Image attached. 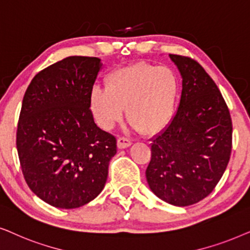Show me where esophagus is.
Wrapping results in <instances>:
<instances>
[{
  "label": "esophagus",
  "instance_id": "esophagus-1",
  "mask_svg": "<svg viewBox=\"0 0 250 250\" xmlns=\"http://www.w3.org/2000/svg\"><path fill=\"white\" fill-rule=\"evenodd\" d=\"M131 145L130 139L125 138V137H119L118 138V147L119 148H125L129 147Z\"/></svg>",
  "mask_w": 250,
  "mask_h": 250
}]
</instances>
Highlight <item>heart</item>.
<instances>
[{
  "label": "heart",
  "mask_w": 250,
  "mask_h": 250,
  "mask_svg": "<svg viewBox=\"0 0 250 250\" xmlns=\"http://www.w3.org/2000/svg\"><path fill=\"white\" fill-rule=\"evenodd\" d=\"M105 84L106 89L95 86L90 94L91 112L105 130L122 119L125 107L132 127L146 135L160 131L171 120L178 82L170 68L139 62L114 69Z\"/></svg>",
  "instance_id": "1"
}]
</instances>
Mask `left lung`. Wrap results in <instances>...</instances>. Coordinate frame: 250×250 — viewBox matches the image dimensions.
I'll use <instances>...</instances> for the list:
<instances>
[{"mask_svg":"<svg viewBox=\"0 0 250 250\" xmlns=\"http://www.w3.org/2000/svg\"><path fill=\"white\" fill-rule=\"evenodd\" d=\"M169 57L181 72L182 96L170 123L152 138L146 179L156 197L185 207L208 197L224 174L232 149V121L204 67L185 56Z\"/></svg>","mask_w":250,"mask_h":250,"instance_id":"left-lung-1","label":"left lung"}]
</instances>
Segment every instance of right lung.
<instances>
[{
	"instance_id": "right-lung-1",
	"label": "right lung",
	"mask_w": 250,
	"mask_h": 250,
	"mask_svg": "<svg viewBox=\"0 0 250 250\" xmlns=\"http://www.w3.org/2000/svg\"><path fill=\"white\" fill-rule=\"evenodd\" d=\"M101 59L71 56L39 72L22 99L17 151L29 188L53 207H82L104 188L116 139L97 127L90 94Z\"/></svg>"
}]
</instances>
